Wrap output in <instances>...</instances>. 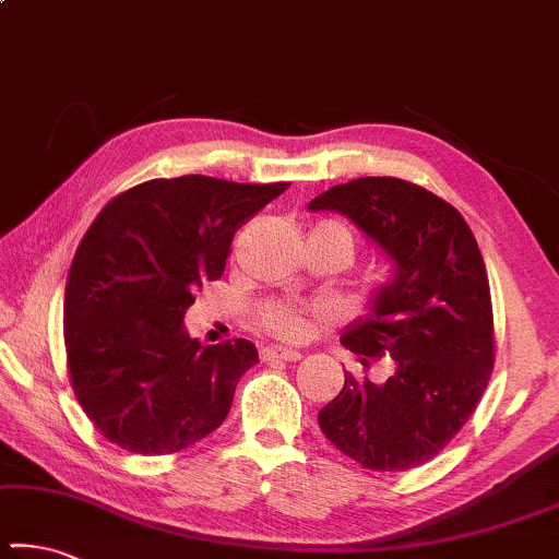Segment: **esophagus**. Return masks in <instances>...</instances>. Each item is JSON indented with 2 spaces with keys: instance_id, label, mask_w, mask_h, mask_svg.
I'll list each match as a JSON object with an SVG mask.
<instances>
[{
  "instance_id": "34e87169",
  "label": "esophagus",
  "mask_w": 559,
  "mask_h": 559,
  "mask_svg": "<svg viewBox=\"0 0 559 559\" xmlns=\"http://www.w3.org/2000/svg\"><path fill=\"white\" fill-rule=\"evenodd\" d=\"M302 358V353L297 350H285V347H264L262 360H285V362H297Z\"/></svg>"
}]
</instances>
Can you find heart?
Segmentation results:
<instances>
[{
  "label": "heart",
  "mask_w": 559,
  "mask_h": 559,
  "mask_svg": "<svg viewBox=\"0 0 559 559\" xmlns=\"http://www.w3.org/2000/svg\"><path fill=\"white\" fill-rule=\"evenodd\" d=\"M307 241H328V245H335L340 252H343L345 260H350L355 249L353 231L340 222L318 224ZM260 325L274 337L287 340V343H297V340H305L310 335L312 314L307 312L305 307L295 305H264L260 312Z\"/></svg>",
  "instance_id": "b5f03b06"
}]
</instances>
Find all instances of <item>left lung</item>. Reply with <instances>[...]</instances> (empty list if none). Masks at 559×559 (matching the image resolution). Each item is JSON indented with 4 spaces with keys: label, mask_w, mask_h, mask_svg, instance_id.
<instances>
[{
    "label": "left lung",
    "mask_w": 559,
    "mask_h": 559,
    "mask_svg": "<svg viewBox=\"0 0 559 559\" xmlns=\"http://www.w3.org/2000/svg\"><path fill=\"white\" fill-rule=\"evenodd\" d=\"M340 212L395 262L373 314L340 337L370 368L373 383L345 373V385L318 414L322 433L373 472H408L431 461L479 406L495 368V312L484 257L454 206L424 186L366 176L310 201Z\"/></svg>",
    "instance_id": "left-lung-1"
}]
</instances>
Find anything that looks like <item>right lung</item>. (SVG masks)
Returning <instances> with one entry per match:
<instances>
[{"mask_svg":"<svg viewBox=\"0 0 559 559\" xmlns=\"http://www.w3.org/2000/svg\"><path fill=\"white\" fill-rule=\"evenodd\" d=\"M287 186L151 179L95 216L70 266L62 330L72 391L110 443L164 456L224 424L257 347H204L183 333V314L224 274L239 226Z\"/></svg>","mask_w":559,"mask_h":559,"instance_id":"1","label":"right lung"}]
</instances>
